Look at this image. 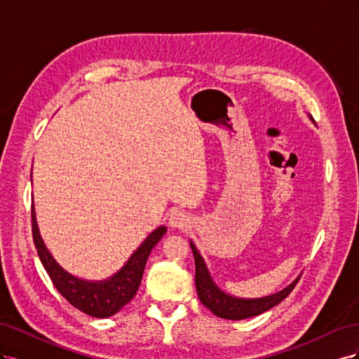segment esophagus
<instances>
[{"label": "esophagus", "mask_w": 359, "mask_h": 359, "mask_svg": "<svg viewBox=\"0 0 359 359\" xmlns=\"http://www.w3.org/2000/svg\"><path fill=\"white\" fill-rule=\"evenodd\" d=\"M169 224L172 227H178V229H184V227H187L190 224V219H189V215L184 212V211H175V212L170 214Z\"/></svg>", "instance_id": "34e87169"}]
</instances>
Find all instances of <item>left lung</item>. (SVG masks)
Returning a JSON list of instances; mask_svg holds the SVG:
<instances>
[{
	"label": "left lung",
	"mask_w": 359,
	"mask_h": 359,
	"mask_svg": "<svg viewBox=\"0 0 359 359\" xmlns=\"http://www.w3.org/2000/svg\"><path fill=\"white\" fill-rule=\"evenodd\" d=\"M190 247L194 256V265H196V277H194V283H196L198 297L206 309H210L215 316H219L222 319L241 320V319L257 316V314L276 307L277 304H280L289 295V293L293 290V287H295V285L298 283V278H297L283 290L264 298L248 299V298L232 297L229 293L223 292L214 283L212 277L210 276V271L206 268L203 257L201 256L196 245H194L191 241H190Z\"/></svg>",
	"instance_id": "obj_1"
}]
</instances>
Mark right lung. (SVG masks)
<instances>
[{
    "label": "right lung",
    "instance_id": "obj_1",
    "mask_svg": "<svg viewBox=\"0 0 359 359\" xmlns=\"http://www.w3.org/2000/svg\"><path fill=\"white\" fill-rule=\"evenodd\" d=\"M32 240L37 250V255L49 274L53 286L66 298L73 307L90 314L93 318H109L121 310L126 304L133 299L139 289L140 280L144 276L151 250L166 233V226H160L151 232L147 240L137 247L136 252L130 256L126 265L116 274L106 280L90 281L67 273L48 250L41 240V235L36 220L34 203L31 206Z\"/></svg>",
    "mask_w": 359,
    "mask_h": 359
}]
</instances>
